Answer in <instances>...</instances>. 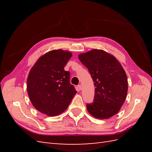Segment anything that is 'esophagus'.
<instances>
[{"mask_svg":"<svg viewBox=\"0 0 152 152\" xmlns=\"http://www.w3.org/2000/svg\"><path fill=\"white\" fill-rule=\"evenodd\" d=\"M78 89L79 91H80V90L82 89V86L81 85H78Z\"/></svg>","mask_w":152,"mask_h":152,"instance_id":"1","label":"esophagus"}]
</instances>
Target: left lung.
Wrapping results in <instances>:
<instances>
[{
	"instance_id": "8db88e82",
	"label": "left lung",
	"mask_w": 152,
	"mask_h": 152,
	"mask_svg": "<svg viewBox=\"0 0 152 152\" xmlns=\"http://www.w3.org/2000/svg\"><path fill=\"white\" fill-rule=\"evenodd\" d=\"M88 69L95 87L92 104L87 110L93 117L108 119L121 109L127 96L128 82L121 64L116 58L102 50H92L78 56Z\"/></svg>"
}]
</instances>
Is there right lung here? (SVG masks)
I'll return each mask as SVG.
<instances>
[{"label":"right lung","instance_id":"1","mask_svg":"<svg viewBox=\"0 0 152 152\" xmlns=\"http://www.w3.org/2000/svg\"><path fill=\"white\" fill-rule=\"evenodd\" d=\"M72 53L62 50L48 51L31 68L27 80L28 97L37 110L48 116L63 113L76 91L70 83L69 71L64 67Z\"/></svg>","mask_w":152,"mask_h":152}]
</instances>
